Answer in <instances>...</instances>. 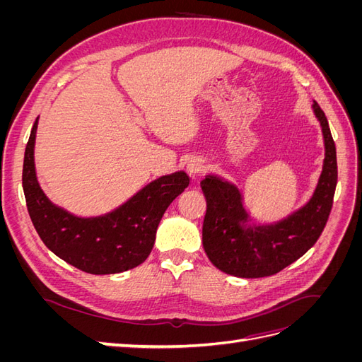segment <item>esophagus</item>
I'll return each mask as SVG.
<instances>
[{
  "label": "esophagus",
  "instance_id": "34e87169",
  "mask_svg": "<svg viewBox=\"0 0 362 362\" xmlns=\"http://www.w3.org/2000/svg\"><path fill=\"white\" fill-rule=\"evenodd\" d=\"M204 168H205V163H204L202 158L193 157L187 161V172L190 175H193V177H194V175H199L204 170Z\"/></svg>",
  "mask_w": 362,
  "mask_h": 362
}]
</instances>
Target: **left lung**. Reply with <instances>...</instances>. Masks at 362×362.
<instances>
[{"mask_svg":"<svg viewBox=\"0 0 362 362\" xmlns=\"http://www.w3.org/2000/svg\"><path fill=\"white\" fill-rule=\"evenodd\" d=\"M313 113L323 136L322 172L310 199L288 216L258 222L235 182L217 173H206L201 181L206 201L204 250L211 264L226 275L245 279L272 276L299 259L319 240L337 187V152L327 119L315 101Z\"/></svg>","mask_w":362,"mask_h":362,"instance_id":"obj_1","label":"left lung"}]
</instances>
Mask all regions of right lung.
I'll use <instances>...</instances> for the list:
<instances>
[{"instance_id":"add662e5","label":"right lung","mask_w":362,"mask_h":362,"mask_svg":"<svg viewBox=\"0 0 362 362\" xmlns=\"http://www.w3.org/2000/svg\"><path fill=\"white\" fill-rule=\"evenodd\" d=\"M37 124L39 117L25 148L23 187L42 242L68 264L92 275H115L140 266L154 247L164 211L189 185L187 173L163 175L108 213L76 216L54 204L40 187L35 164Z\"/></svg>"}]
</instances>
